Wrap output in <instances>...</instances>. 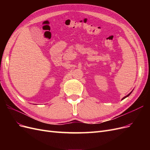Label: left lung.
Masks as SVG:
<instances>
[{
  "instance_id": "left-lung-1",
  "label": "left lung",
  "mask_w": 150,
  "mask_h": 150,
  "mask_svg": "<svg viewBox=\"0 0 150 150\" xmlns=\"http://www.w3.org/2000/svg\"><path fill=\"white\" fill-rule=\"evenodd\" d=\"M131 92H132V91H131ZM131 93H129V94H128V95H126V96H125V97H124V98H122V99H125V98H127V97H128V96H129V95H130V94H131Z\"/></svg>"
}]
</instances>
